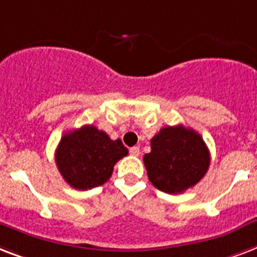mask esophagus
Returning <instances> with one entry per match:
<instances>
[{"mask_svg": "<svg viewBox=\"0 0 257 257\" xmlns=\"http://www.w3.org/2000/svg\"><path fill=\"white\" fill-rule=\"evenodd\" d=\"M130 154L134 157H138L141 154V151H139V147L138 146H134L130 149Z\"/></svg>", "mask_w": 257, "mask_h": 257, "instance_id": "1", "label": "esophagus"}]
</instances>
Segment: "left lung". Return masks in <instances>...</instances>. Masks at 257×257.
Listing matches in <instances>:
<instances>
[{
  "mask_svg": "<svg viewBox=\"0 0 257 257\" xmlns=\"http://www.w3.org/2000/svg\"><path fill=\"white\" fill-rule=\"evenodd\" d=\"M143 162L157 189L169 194L185 192L202 180L210 164L209 150L192 128L168 126L151 139V151Z\"/></svg>",
  "mask_w": 257,
  "mask_h": 257,
  "instance_id": "obj_1",
  "label": "left lung"
}]
</instances>
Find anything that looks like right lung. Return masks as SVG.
Here are the masks:
<instances>
[{"instance_id": "obj_1", "label": "right lung", "mask_w": 257, "mask_h": 257, "mask_svg": "<svg viewBox=\"0 0 257 257\" xmlns=\"http://www.w3.org/2000/svg\"><path fill=\"white\" fill-rule=\"evenodd\" d=\"M128 154L120 139L87 124L63 135L55 153L59 172L77 190L96 188L110 180L115 164Z\"/></svg>"}]
</instances>
